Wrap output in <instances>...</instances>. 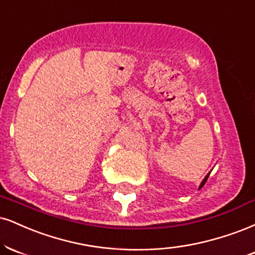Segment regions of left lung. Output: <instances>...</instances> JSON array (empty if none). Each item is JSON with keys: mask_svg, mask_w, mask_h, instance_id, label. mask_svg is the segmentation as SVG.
<instances>
[{"mask_svg": "<svg viewBox=\"0 0 255 255\" xmlns=\"http://www.w3.org/2000/svg\"><path fill=\"white\" fill-rule=\"evenodd\" d=\"M209 174H210V173H208V174H207V176H205V178H204V179H203V180H202L201 185H199V189H202V186H203V185H204V184H205V182H207V179H208V177H209Z\"/></svg>", "mask_w": 255, "mask_h": 255, "instance_id": "1", "label": "left lung"}]
</instances>
